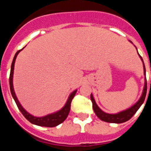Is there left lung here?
<instances>
[{"mask_svg":"<svg viewBox=\"0 0 151 151\" xmlns=\"http://www.w3.org/2000/svg\"><path fill=\"white\" fill-rule=\"evenodd\" d=\"M139 57H141V60L143 62L144 73H145V75L146 70H145V63H144L142 57L140 55ZM147 88V79L145 78V87H144L143 93H142V95H141L139 101L136 103L135 104L133 105L132 107L129 108V109L124 110V111L120 112V113H116V114H109V113H106L104 111H102L97 105V104H96L95 101H94V97H93V95H92L91 94V100L92 102L93 110H94V113H95V114L97 115V116L102 121H104V122H110V123H122V122H126V121L129 120V119L134 115V113L138 111V110L140 108V106L142 105V104H143L144 101H145V97H146Z\"/></svg>","mask_w":151,"mask_h":151,"instance_id":"8db88e82","label":"left lung"}]
</instances>
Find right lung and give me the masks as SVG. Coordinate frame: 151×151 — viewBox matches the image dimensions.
I'll use <instances>...</instances> for the list:
<instances>
[{
	"label": "right lung",
	"instance_id": "right-lung-1",
	"mask_svg": "<svg viewBox=\"0 0 151 151\" xmlns=\"http://www.w3.org/2000/svg\"><path fill=\"white\" fill-rule=\"evenodd\" d=\"M22 49L18 50V51L16 53L15 56H14V57H13V62H12L11 69H10V91H11L12 96H13V99H14L17 106H18L19 110H20V112L22 113V115H23L24 116H25V118H26L27 120H29L31 123L35 124V125H39V126H45V127H55V126H57V125L62 123V122H63L66 118H67L68 115H69V111H70L71 102L72 101H73L75 94H76L77 90L74 91H73L70 95H69L66 105H65V106H64L60 110L57 112V113H52V114H49V115L45 116H43V117H35L33 116L30 115L29 113H27L26 110H24L23 107L21 106V104H19V102L17 96H16L15 94V92H14V90H13V69H14V63H15L16 58H17V55H18L19 53Z\"/></svg>",
	"mask_w": 151,
	"mask_h": 151
}]
</instances>
